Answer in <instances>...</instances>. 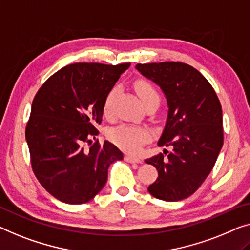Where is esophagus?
I'll list each match as a JSON object with an SVG mask.
<instances>
[{
    "label": "esophagus",
    "instance_id": "obj_1",
    "mask_svg": "<svg viewBox=\"0 0 250 250\" xmlns=\"http://www.w3.org/2000/svg\"><path fill=\"white\" fill-rule=\"evenodd\" d=\"M125 161L128 162V163H137V164H140L143 163L140 158L135 157V156H131V155H125Z\"/></svg>",
    "mask_w": 250,
    "mask_h": 250
}]
</instances>
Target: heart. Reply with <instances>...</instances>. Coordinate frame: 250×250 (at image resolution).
I'll use <instances>...</instances> for the list:
<instances>
[{
	"instance_id": "obj_1",
	"label": "heart",
	"mask_w": 250,
	"mask_h": 250,
	"mask_svg": "<svg viewBox=\"0 0 250 250\" xmlns=\"http://www.w3.org/2000/svg\"><path fill=\"white\" fill-rule=\"evenodd\" d=\"M135 89L143 104L152 100H158L159 94L150 82L146 80H138L135 82ZM117 95V88H112L107 93L103 102V114L110 117L112 113L113 102ZM109 138L118 147L129 152H136L139 150L144 144L149 140V132L145 128L133 126L128 125H119L117 128L110 130Z\"/></svg>"
}]
</instances>
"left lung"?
I'll return each instance as SVG.
<instances>
[{
  "label": "left lung",
  "instance_id": "left-lung-1",
  "mask_svg": "<svg viewBox=\"0 0 250 250\" xmlns=\"http://www.w3.org/2000/svg\"><path fill=\"white\" fill-rule=\"evenodd\" d=\"M136 68L166 96L168 115L158 146L173 148L145 161L158 170L148 191L168 202L184 200L206 181L222 148L220 101L207 78L184 62L137 64Z\"/></svg>",
  "mask_w": 250,
  "mask_h": 250
}]
</instances>
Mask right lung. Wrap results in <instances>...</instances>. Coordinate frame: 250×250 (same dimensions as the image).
Masks as SVG:
<instances>
[{"instance_id": "obj_1", "label": "right lung", "mask_w": 250, "mask_h": 250, "mask_svg": "<svg viewBox=\"0 0 250 250\" xmlns=\"http://www.w3.org/2000/svg\"><path fill=\"white\" fill-rule=\"evenodd\" d=\"M129 66L67 65L48 78L33 99L25 126L32 170L62 202L91 201L105 185L111 164L124 158L113 144H99L95 125L102 122L106 94Z\"/></svg>"}]
</instances>
